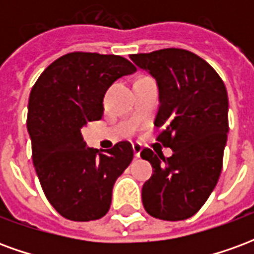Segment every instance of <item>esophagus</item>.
Returning <instances> with one entry per match:
<instances>
[{
	"label": "esophagus",
	"mask_w": 254,
	"mask_h": 254,
	"mask_svg": "<svg viewBox=\"0 0 254 254\" xmlns=\"http://www.w3.org/2000/svg\"><path fill=\"white\" fill-rule=\"evenodd\" d=\"M132 147H133V154H134V156H136V158H140V154H141V151H143V147H141V144L134 143Z\"/></svg>",
	"instance_id": "1"
}]
</instances>
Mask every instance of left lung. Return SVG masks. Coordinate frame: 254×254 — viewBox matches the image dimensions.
Returning a JSON list of instances; mask_svg holds the SVG:
<instances>
[{"mask_svg":"<svg viewBox=\"0 0 254 254\" xmlns=\"http://www.w3.org/2000/svg\"><path fill=\"white\" fill-rule=\"evenodd\" d=\"M130 60L156 80L160 143L174 154L165 158L151 149L141 158L152 165L141 198L145 211L162 220H184L207 201L218 184L229 133V98L222 78L196 54L163 49L132 54Z\"/></svg>","mask_w":254,"mask_h":254,"instance_id":"obj_1","label":"left lung"}]
</instances>
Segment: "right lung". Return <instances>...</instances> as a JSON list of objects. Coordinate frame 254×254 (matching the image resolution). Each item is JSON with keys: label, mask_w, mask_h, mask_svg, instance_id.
<instances>
[{"label": "right lung", "mask_w": 254, "mask_h": 254, "mask_svg": "<svg viewBox=\"0 0 254 254\" xmlns=\"http://www.w3.org/2000/svg\"><path fill=\"white\" fill-rule=\"evenodd\" d=\"M136 72L125 58L69 53L43 70L28 100L32 160L47 200L69 220L105 216L113 187L133 159L130 143L89 148L83 129L103 116V98L116 80Z\"/></svg>", "instance_id": "obj_1"}]
</instances>
